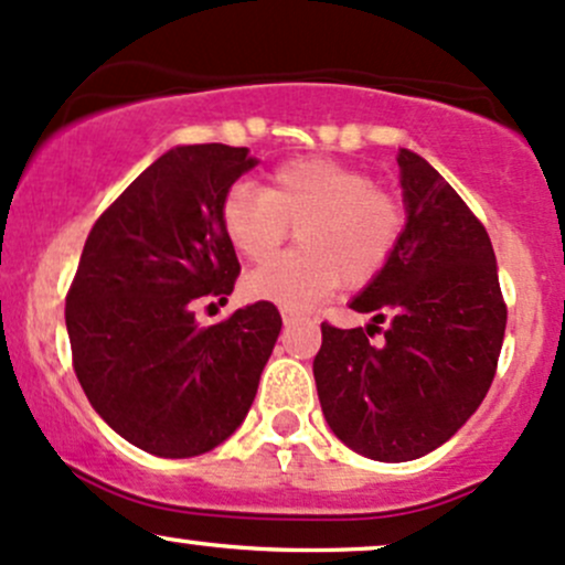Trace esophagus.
Returning a JSON list of instances; mask_svg holds the SVG:
<instances>
[{"label":"esophagus","instance_id":"obj_1","mask_svg":"<svg viewBox=\"0 0 565 565\" xmlns=\"http://www.w3.org/2000/svg\"><path fill=\"white\" fill-rule=\"evenodd\" d=\"M281 319H284V324H295V321H300V311H295V308H287L284 306L281 308Z\"/></svg>","mask_w":565,"mask_h":565}]
</instances>
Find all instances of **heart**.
Instances as JSON below:
<instances>
[{
    "mask_svg": "<svg viewBox=\"0 0 565 565\" xmlns=\"http://www.w3.org/2000/svg\"><path fill=\"white\" fill-rule=\"evenodd\" d=\"M220 222L241 257L265 259L295 227L297 249L273 257L246 276L252 300L308 308L343 284H373L399 249L407 209L375 184L373 173L327 158L276 166L263 192L233 184L222 195Z\"/></svg>",
    "mask_w": 565,
    "mask_h": 565,
    "instance_id": "1",
    "label": "heart"
}]
</instances>
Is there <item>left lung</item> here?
<instances>
[{
  "instance_id": "1",
  "label": "left lung",
  "mask_w": 565,
  "mask_h": 565,
  "mask_svg": "<svg viewBox=\"0 0 565 565\" xmlns=\"http://www.w3.org/2000/svg\"><path fill=\"white\" fill-rule=\"evenodd\" d=\"M396 160L407 227L388 268L351 302L373 313V324L340 330L324 321L313 359L330 429L388 463L431 454L467 424L491 388L507 330L482 222L420 154L402 150Z\"/></svg>"
}]
</instances>
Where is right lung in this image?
I'll return each instance as SVG.
<instances>
[{
  "label": "right lung",
  "instance_id": "right-lung-1",
  "mask_svg": "<svg viewBox=\"0 0 565 565\" xmlns=\"http://www.w3.org/2000/svg\"><path fill=\"white\" fill-rule=\"evenodd\" d=\"M254 163L227 145L160 154L104 209L72 278L66 330L79 386L152 456H201L231 437L281 332L265 300L214 327L195 321L198 302H225L241 273L220 203Z\"/></svg>",
  "mask_w": 565,
  "mask_h": 565
}]
</instances>
